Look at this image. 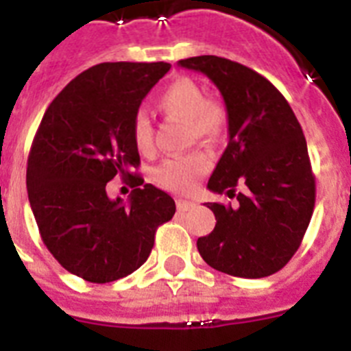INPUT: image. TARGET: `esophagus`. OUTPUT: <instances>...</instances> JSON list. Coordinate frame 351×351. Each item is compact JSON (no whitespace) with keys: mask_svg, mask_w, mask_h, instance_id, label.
I'll list each match as a JSON object with an SVG mask.
<instances>
[{"mask_svg":"<svg viewBox=\"0 0 351 351\" xmlns=\"http://www.w3.org/2000/svg\"><path fill=\"white\" fill-rule=\"evenodd\" d=\"M194 207V203L189 202V199H176V208H178V212H187L191 210V208Z\"/></svg>","mask_w":351,"mask_h":351,"instance_id":"1","label":"esophagus"}]
</instances>
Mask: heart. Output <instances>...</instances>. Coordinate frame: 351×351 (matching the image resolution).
I'll return each instance as SVG.
<instances>
[{
  "label": "heart",
  "instance_id": "obj_1",
  "mask_svg": "<svg viewBox=\"0 0 351 351\" xmlns=\"http://www.w3.org/2000/svg\"><path fill=\"white\" fill-rule=\"evenodd\" d=\"M157 108L169 119L185 121L187 141L214 143L225 134L228 126V112L225 105L203 96L202 89L191 80H176L158 96ZM132 137L135 148L143 155L155 152V134L149 117L139 112L132 121ZM210 169V158L202 149L166 158L153 171V182L162 189L173 193H187Z\"/></svg>",
  "mask_w": 351,
  "mask_h": 351
}]
</instances>
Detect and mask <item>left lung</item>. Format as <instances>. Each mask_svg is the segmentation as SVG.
<instances>
[{
  "mask_svg": "<svg viewBox=\"0 0 351 351\" xmlns=\"http://www.w3.org/2000/svg\"><path fill=\"white\" fill-rule=\"evenodd\" d=\"M178 64L207 75L225 99L228 146L207 187L239 202L207 203L216 226L196 243L199 255L226 275H273L300 248L316 203L302 126L280 90L257 71L216 55Z\"/></svg>",
  "mask_w": 351,
  "mask_h": 351,
  "instance_id": "8db88e82",
  "label": "left lung"
}]
</instances>
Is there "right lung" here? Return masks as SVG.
<instances>
[{
  "instance_id": "obj_1",
  "label": "right lung",
  "mask_w": 351,
  "mask_h": 351,
  "mask_svg": "<svg viewBox=\"0 0 351 351\" xmlns=\"http://www.w3.org/2000/svg\"><path fill=\"white\" fill-rule=\"evenodd\" d=\"M166 62H103L60 90L32 143L26 189L43 243L64 269L93 284L130 275L152 253L175 199L135 171L139 149L132 121L141 101L169 71ZM119 174L136 189L110 200Z\"/></svg>"
}]
</instances>
